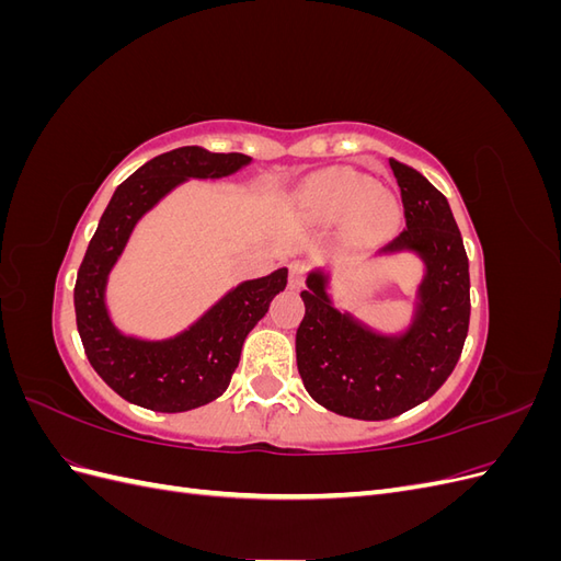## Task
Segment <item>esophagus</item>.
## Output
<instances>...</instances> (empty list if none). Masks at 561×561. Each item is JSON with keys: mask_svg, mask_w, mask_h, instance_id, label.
<instances>
[{"mask_svg": "<svg viewBox=\"0 0 561 561\" xmlns=\"http://www.w3.org/2000/svg\"><path fill=\"white\" fill-rule=\"evenodd\" d=\"M307 262H293L290 264V287H301L304 285V278H307Z\"/></svg>", "mask_w": 561, "mask_h": 561, "instance_id": "34e87169", "label": "esophagus"}]
</instances>
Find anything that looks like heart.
Segmentation results:
<instances>
[{"label":"heart","mask_w":561,"mask_h":561,"mask_svg":"<svg viewBox=\"0 0 561 561\" xmlns=\"http://www.w3.org/2000/svg\"><path fill=\"white\" fill-rule=\"evenodd\" d=\"M304 208L322 225L346 219L353 243H377L396 229L400 208L377 182L348 168H332L316 175L304 192Z\"/></svg>","instance_id":"obj_1"}]
</instances>
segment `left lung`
<instances>
[{"label": "left lung", "mask_w": 561, "mask_h": 561, "mask_svg": "<svg viewBox=\"0 0 561 561\" xmlns=\"http://www.w3.org/2000/svg\"><path fill=\"white\" fill-rule=\"evenodd\" d=\"M390 168L407 227L383 252L414 250L426 262L412 328L381 336L339 313L320 271L307 278L297 328L304 388L325 410L363 421L393 419L428 400L461 358L470 322L468 254L447 198L412 165L390 159Z\"/></svg>", "instance_id": "1"}]
</instances>
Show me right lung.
I'll return each instance as SVG.
<instances>
[{
    "mask_svg": "<svg viewBox=\"0 0 561 561\" xmlns=\"http://www.w3.org/2000/svg\"><path fill=\"white\" fill-rule=\"evenodd\" d=\"M245 154L180 147L147 161L116 186L77 274L75 311L83 351L114 393L154 412H186L227 390L248 332L287 285V268L245 280L186 332L142 342L118 332L105 309V283L135 222L186 178H225L248 165Z\"/></svg>",
    "mask_w": 561,
    "mask_h": 561,
    "instance_id": "obj_1",
    "label": "right lung"
}]
</instances>
